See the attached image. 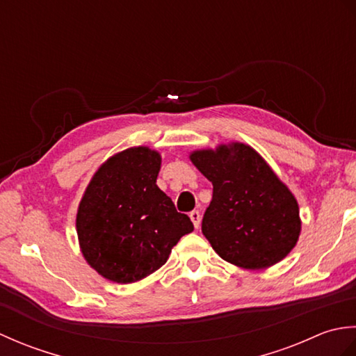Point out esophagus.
<instances>
[{"label": "esophagus", "mask_w": 356, "mask_h": 356, "mask_svg": "<svg viewBox=\"0 0 356 356\" xmlns=\"http://www.w3.org/2000/svg\"><path fill=\"white\" fill-rule=\"evenodd\" d=\"M190 218H191V222L194 223V228L195 229H199V226H200V220H202V216H200V213L199 211H191L190 213Z\"/></svg>", "instance_id": "esophagus-1"}]
</instances>
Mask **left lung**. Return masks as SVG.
I'll return each mask as SVG.
<instances>
[{
	"label": "left lung",
	"instance_id": "1",
	"mask_svg": "<svg viewBox=\"0 0 356 356\" xmlns=\"http://www.w3.org/2000/svg\"><path fill=\"white\" fill-rule=\"evenodd\" d=\"M191 162L213 184L202 232L214 251L243 269L282 261L297 245V199L257 151L240 142L197 149Z\"/></svg>",
	"mask_w": 356,
	"mask_h": 356
}]
</instances>
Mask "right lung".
I'll return each mask as SVG.
<instances>
[{
    "label": "right lung",
    "instance_id": "add662e5",
    "mask_svg": "<svg viewBox=\"0 0 356 356\" xmlns=\"http://www.w3.org/2000/svg\"><path fill=\"white\" fill-rule=\"evenodd\" d=\"M161 162L148 147L120 151L97 168L82 195L76 214L81 251L110 282L127 284L153 274L194 229L156 185Z\"/></svg>",
    "mask_w": 356,
    "mask_h": 356
}]
</instances>
